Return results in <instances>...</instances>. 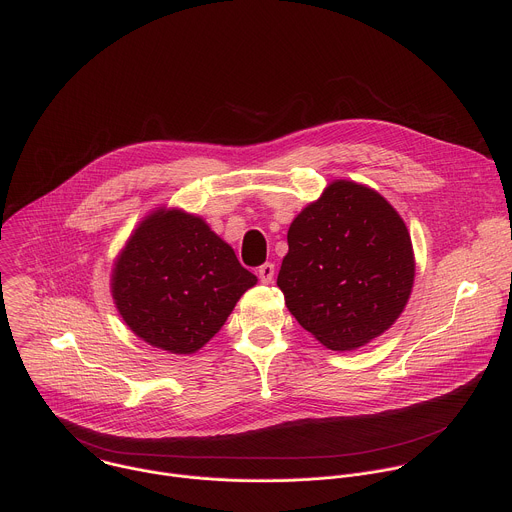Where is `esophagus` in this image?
<instances>
[{
  "instance_id": "34e87169",
  "label": "esophagus",
  "mask_w": 512,
  "mask_h": 512,
  "mask_svg": "<svg viewBox=\"0 0 512 512\" xmlns=\"http://www.w3.org/2000/svg\"><path fill=\"white\" fill-rule=\"evenodd\" d=\"M257 275H259L261 283H271V281H273V275H275L273 263H263V265L257 269Z\"/></svg>"
}]
</instances>
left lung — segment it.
Returning <instances> with one entry per match:
<instances>
[{
  "instance_id": "1",
  "label": "left lung",
  "mask_w": 512,
  "mask_h": 512,
  "mask_svg": "<svg viewBox=\"0 0 512 512\" xmlns=\"http://www.w3.org/2000/svg\"><path fill=\"white\" fill-rule=\"evenodd\" d=\"M277 287L302 328L330 350L381 336L411 296L415 257L399 212L373 188L328 184L289 225Z\"/></svg>"
}]
</instances>
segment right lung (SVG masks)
I'll use <instances>...</instances> for the list:
<instances>
[{"instance_id": "1", "label": "right lung", "mask_w": 512, "mask_h": 512, "mask_svg": "<svg viewBox=\"0 0 512 512\" xmlns=\"http://www.w3.org/2000/svg\"><path fill=\"white\" fill-rule=\"evenodd\" d=\"M255 283L200 216L160 208L119 253L111 294L135 336L172 354H192L223 328Z\"/></svg>"}]
</instances>
